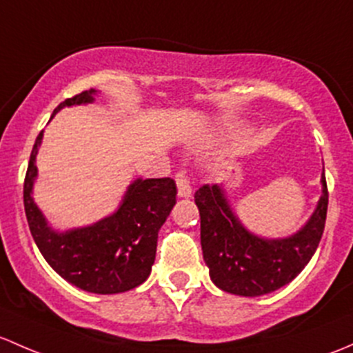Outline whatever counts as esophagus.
<instances>
[{"instance_id": "34e87169", "label": "esophagus", "mask_w": 353, "mask_h": 353, "mask_svg": "<svg viewBox=\"0 0 353 353\" xmlns=\"http://www.w3.org/2000/svg\"><path fill=\"white\" fill-rule=\"evenodd\" d=\"M175 181H176V187H178V197H183V199L192 197L190 180H188V176L185 175L183 172H178L176 173Z\"/></svg>"}]
</instances>
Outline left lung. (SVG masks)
<instances>
[{"label":"left lung","instance_id":"1","mask_svg":"<svg viewBox=\"0 0 353 353\" xmlns=\"http://www.w3.org/2000/svg\"><path fill=\"white\" fill-rule=\"evenodd\" d=\"M323 195L307 223L287 238L253 234L232 212L221 185L195 192L201 212V245L210 281L224 292L256 297L281 289L310 263L325 231L328 188L321 173Z\"/></svg>","mask_w":353,"mask_h":353}]
</instances>
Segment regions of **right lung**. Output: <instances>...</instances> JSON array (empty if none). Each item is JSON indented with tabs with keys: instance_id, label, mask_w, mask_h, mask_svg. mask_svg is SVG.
I'll return each mask as SVG.
<instances>
[{
	"instance_id": "obj_1",
	"label": "right lung",
	"mask_w": 353,
	"mask_h": 353,
	"mask_svg": "<svg viewBox=\"0 0 353 353\" xmlns=\"http://www.w3.org/2000/svg\"><path fill=\"white\" fill-rule=\"evenodd\" d=\"M95 95L97 90H88L68 98L57 105L52 117L64 107L92 103ZM42 136L43 130L35 139L23 183L28 228L42 256L64 281L86 292L119 294L143 284L154 263L158 231L176 202L175 181L172 178H137L112 216L92 226L56 231L47 224L32 197L37 178L35 158Z\"/></svg>"
}]
</instances>
